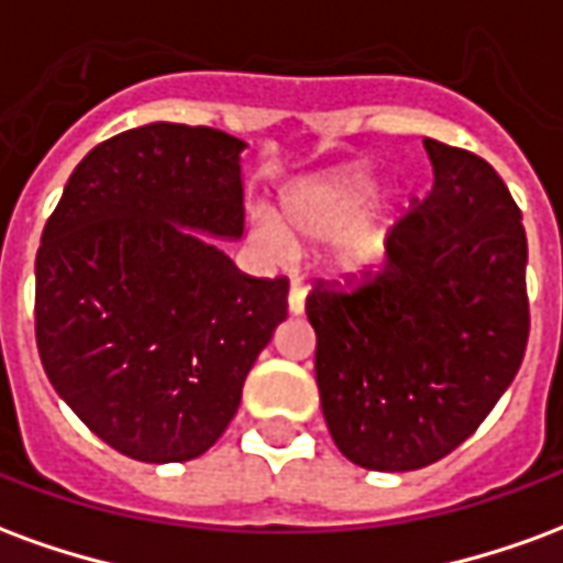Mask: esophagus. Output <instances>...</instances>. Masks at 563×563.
I'll list each match as a JSON object with an SVG mask.
<instances>
[{"label":"esophagus","instance_id":"1","mask_svg":"<svg viewBox=\"0 0 563 563\" xmlns=\"http://www.w3.org/2000/svg\"><path fill=\"white\" fill-rule=\"evenodd\" d=\"M305 298H307V289L305 283L301 280H292V286H289V313H305Z\"/></svg>","mask_w":563,"mask_h":563}]
</instances>
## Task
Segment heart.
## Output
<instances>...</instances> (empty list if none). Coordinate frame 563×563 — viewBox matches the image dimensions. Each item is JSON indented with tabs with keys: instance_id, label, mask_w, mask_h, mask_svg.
<instances>
[{
	"instance_id": "b5f03b06",
	"label": "heart",
	"mask_w": 563,
	"mask_h": 563,
	"mask_svg": "<svg viewBox=\"0 0 563 563\" xmlns=\"http://www.w3.org/2000/svg\"><path fill=\"white\" fill-rule=\"evenodd\" d=\"M377 174L365 165H343L292 186L280 198V220L256 213L250 241L265 253H286L292 244L334 241V265L343 274L374 268L391 234V201L371 207L377 196Z\"/></svg>"
}]
</instances>
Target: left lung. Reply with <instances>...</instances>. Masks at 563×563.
<instances>
[{
	"label": "left lung",
	"mask_w": 563,
	"mask_h": 563,
	"mask_svg": "<svg viewBox=\"0 0 563 563\" xmlns=\"http://www.w3.org/2000/svg\"><path fill=\"white\" fill-rule=\"evenodd\" d=\"M424 150L434 186L391 225L379 271L307 295L322 416L367 471H419L461 446L531 331L528 238L507 184L471 150Z\"/></svg>",
	"instance_id": "1"
}]
</instances>
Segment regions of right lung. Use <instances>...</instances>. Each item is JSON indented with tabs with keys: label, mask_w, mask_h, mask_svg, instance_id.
<instances>
[{
	"label": "right lung",
	"mask_w": 563,
	"mask_h": 563,
	"mask_svg": "<svg viewBox=\"0 0 563 563\" xmlns=\"http://www.w3.org/2000/svg\"><path fill=\"white\" fill-rule=\"evenodd\" d=\"M210 126L150 123L92 147L35 256V343L92 434L147 464L229 428L286 319V277H250L201 232L244 234L241 150Z\"/></svg>",
	"instance_id": "add662e5"
}]
</instances>
